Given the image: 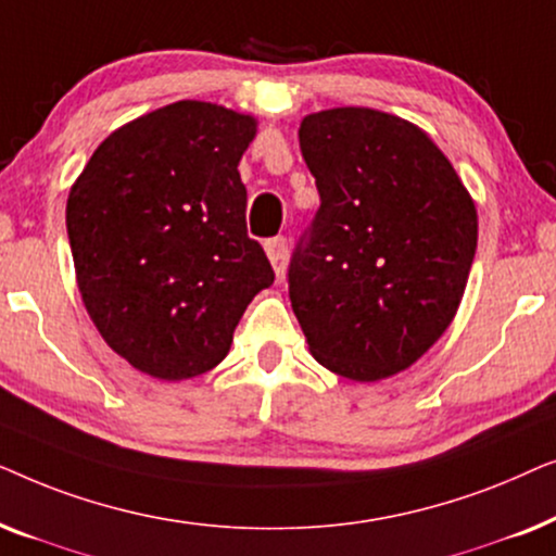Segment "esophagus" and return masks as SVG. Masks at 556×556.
<instances>
[{
  "instance_id": "1",
  "label": "esophagus",
  "mask_w": 556,
  "mask_h": 556,
  "mask_svg": "<svg viewBox=\"0 0 556 556\" xmlns=\"http://www.w3.org/2000/svg\"><path fill=\"white\" fill-rule=\"evenodd\" d=\"M265 253L270 257V265L273 270H276V276L280 278L286 270V263H288V240L286 238H273L265 242Z\"/></svg>"
}]
</instances>
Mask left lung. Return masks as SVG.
<instances>
[{
	"label": "left lung",
	"instance_id": "left-lung-1",
	"mask_svg": "<svg viewBox=\"0 0 556 556\" xmlns=\"http://www.w3.org/2000/svg\"><path fill=\"white\" fill-rule=\"evenodd\" d=\"M299 143L321 207L288 270L293 314L321 367L379 382L413 367L458 314L473 197L435 141L392 113H308Z\"/></svg>",
	"mask_w": 556,
	"mask_h": 556
}]
</instances>
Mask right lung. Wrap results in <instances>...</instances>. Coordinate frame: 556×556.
Masks as SVG:
<instances>
[{"instance_id": "obj_1", "label": "right lung", "mask_w": 556, "mask_h": 556, "mask_svg": "<svg viewBox=\"0 0 556 556\" xmlns=\"http://www.w3.org/2000/svg\"><path fill=\"white\" fill-rule=\"evenodd\" d=\"M257 121L177 101L121 126L67 194L65 225L86 311L113 352L179 382L215 369L248 303L273 283L248 238L238 164Z\"/></svg>"}]
</instances>
